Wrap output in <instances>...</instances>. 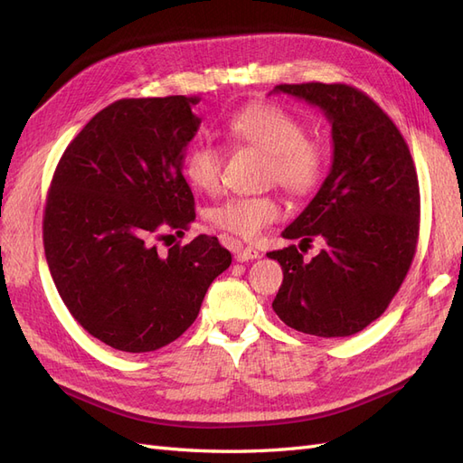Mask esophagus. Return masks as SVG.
<instances>
[{"label": "esophagus", "mask_w": 463, "mask_h": 463, "mask_svg": "<svg viewBox=\"0 0 463 463\" xmlns=\"http://www.w3.org/2000/svg\"><path fill=\"white\" fill-rule=\"evenodd\" d=\"M230 243V247L233 249V255H235V260L237 262H247V260H255L260 257L259 250L255 247H243L241 243H237L233 240H230V237H223Z\"/></svg>", "instance_id": "34e87169"}]
</instances>
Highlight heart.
<instances>
[{
	"label": "heart",
	"mask_w": 463,
	"mask_h": 463,
	"mask_svg": "<svg viewBox=\"0 0 463 463\" xmlns=\"http://www.w3.org/2000/svg\"><path fill=\"white\" fill-rule=\"evenodd\" d=\"M228 141L247 145L266 154L264 175L291 194L311 193L326 167V148L318 138L305 135V125L288 109L270 102H253L232 114L223 125ZM222 152L206 141L194 143L184 158V175L201 193L213 194L220 187ZM279 216L272 194L230 197L210 208L208 218L216 228L253 240Z\"/></svg>",
	"instance_id": "obj_1"
}]
</instances>
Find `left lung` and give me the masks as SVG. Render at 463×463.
<instances>
[{
  "mask_svg": "<svg viewBox=\"0 0 463 463\" xmlns=\"http://www.w3.org/2000/svg\"><path fill=\"white\" fill-rule=\"evenodd\" d=\"M322 109L332 125V165L313 201L282 232L325 240L309 262L289 245L266 257L284 282L272 309L288 326L344 338L381 317L408 274L419 237V181L402 133L371 98L347 85H278ZM301 247V245H299Z\"/></svg>",
  "mask_w": 463,
  "mask_h": 463,
  "instance_id": "8db88e82",
  "label": "left lung"
}]
</instances>
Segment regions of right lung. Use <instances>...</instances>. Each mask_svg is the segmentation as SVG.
<instances>
[{"instance_id":"right-lung-1","label":"right lung","mask_w":463,"mask_h":463,"mask_svg":"<svg viewBox=\"0 0 463 463\" xmlns=\"http://www.w3.org/2000/svg\"><path fill=\"white\" fill-rule=\"evenodd\" d=\"M194 104L197 96L109 104L65 148L52 179L44 250L53 284L79 325L119 352L177 340L232 264L216 237L199 235L165 255L154 245L194 220L184 177L201 125Z\"/></svg>"}]
</instances>
